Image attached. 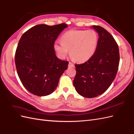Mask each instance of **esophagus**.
I'll return each instance as SVG.
<instances>
[{"label":"esophagus","mask_w":134,"mask_h":134,"mask_svg":"<svg viewBox=\"0 0 134 134\" xmlns=\"http://www.w3.org/2000/svg\"><path fill=\"white\" fill-rule=\"evenodd\" d=\"M74 64L72 63V62H70L69 63H68V67H74Z\"/></svg>","instance_id":"obj_1"}]
</instances>
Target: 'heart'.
<instances>
[{
  "mask_svg": "<svg viewBox=\"0 0 134 134\" xmlns=\"http://www.w3.org/2000/svg\"><path fill=\"white\" fill-rule=\"evenodd\" d=\"M54 44L59 57L64 59L70 50V56L78 62H85L94 55L99 42L98 33L94 30H70Z\"/></svg>",
  "mask_w": 134,
  "mask_h": 134,
  "instance_id": "1",
  "label": "heart"
}]
</instances>
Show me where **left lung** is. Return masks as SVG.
Returning <instances> with one entry per match:
<instances>
[{"label":"left lung","instance_id":"1","mask_svg":"<svg viewBox=\"0 0 134 134\" xmlns=\"http://www.w3.org/2000/svg\"><path fill=\"white\" fill-rule=\"evenodd\" d=\"M99 34L95 53L83 64H75L73 85L79 95L95 98L104 93L115 78L119 67V47L111 34L104 28L93 26Z\"/></svg>","mask_w":134,"mask_h":134}]
</instances>
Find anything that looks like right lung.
Listing matches in <instances>:
<instances>
[{
	"mask_svg": "<svg viewBox=\"0 0 134 134\" xmlns=\"http://www.w3.org/2000/svg\"><path fill=\"white\" fill-rule=\"evenodd\" d=\"M66 23L39 24L21 36L15 52L16 71L21 83L31 94L46 96L54 91L68 61L56 57L54 44Z\"/></svg>",
	"mask_w": 134,
	"mask_h": 134,
	"instance_id": "right-lung-1",
	"label": "right lung"
}]
</instances>
